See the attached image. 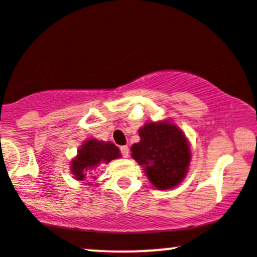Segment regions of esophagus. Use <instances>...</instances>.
Here are the masks:
<instances>
[{"instance_id": "obj_1", "label": "esophagus", "mask_w": 257, "mask_h": 257, "mask_svg": "<svg viewBox=\"0 0 257 257\" xmlns=\"http://www.w3.org/2000/svg\"><path fill=\"white\" fill-rule=\"evenodd\" d=\"M119 150H120V155H122L124 158H128V156H129L128 146H120Z\"/></svg>"}]
</instances>
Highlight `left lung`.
Returning a JSON list of instances; mask_svg holds the SVG:
<instances>
[{
	"mask_svg": "<svg viewBox=\"0 0 257 257\" xmlns=\"http://www.w3.org/2000/svg\"><path fill=\"white\" fill-rule=\"evenodd\" d=\"M140 143L132 146V157L140 166L151 184L168 190L181 182L187 173L191 152L186 137L170 122L146 123L139 129Z\"/></svg>",
	"mask_w": 257,
	"mask_h": 257,
	"instance_id": "8db88e82",
	"label": "left lung"
}]
</instances>
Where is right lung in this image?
<instances>
[{"label":"right lung","mask_w":257,"mask_h":257,"mask_svg":"<svg viewBox=\"0 0 257 257\" xmlns=\"http://www.w3.org/2000/svg\"><path fill=\"white\" fill-rule=\"evenodd\" d=\"M118 147L112 143L98 141L95 139L85 141L78 150L77 157L72 161L71 170L77 180L93 178L105 163L118 158ZM95 178V176H94Z\"/></svg>","instance_id":"add662e5"}]
</instances>
